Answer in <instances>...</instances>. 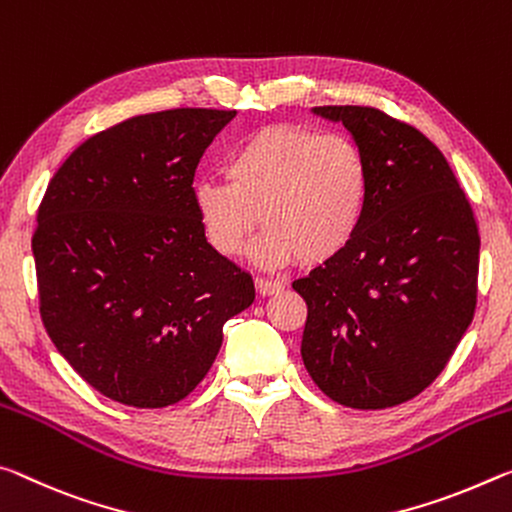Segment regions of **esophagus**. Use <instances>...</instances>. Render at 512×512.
Segmentation results:
<instances>
[{"mask_svg":"<svg viewBox=\"0 0 512 512\" xmlns=\"http://www.w3.org/2000/svg\"><path fill=\"white\" fill-rule=\"evenodd\" d=\"M256 290L261 292L263 297L267 295H276V292L283 290V283L272 281V279H256Z\"/></svg>","mask_w":512,"mask_h":512,"instance_id":"34e87169","label":"esophagus"}]
</instances>
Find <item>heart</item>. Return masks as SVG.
I'll use <instances>...</instances> for the list:
<instances>
[{"label":"heart","instance_id":"1","mask_svg":"<svg viewBox=\"0 0 512 512\" xmlns=\"http://www.w3.org/2000/svg\"><path fill=\"white\" fill-rule=\"evenodd\" d=\"M226 181H199L192 208L220 256H236L261 217L251 256L261 265H322L340 256L365 220L370 165L356 140L308 127L251 133L224 161Z\"/></svg>","mask_w":512,"mask_h":512}]
</instances>
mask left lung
Listing matches in <instances>:
<instances>
[{
  "label": "left lung",
  "mask_w": 512,
  "mask_h": 512,
  "mask_svg": "<svg viewBox=\"0 0 512 512\" xmlns=\"http://www.w3.org/2000/svg\"><path fill=\"white\" fill-rule=\"evenodd\" d=\"M342 122L370 165L354 242L292 283L308 317L301 358L326 397L390 408L438 379L476 308L479 226L447 158L410 124L372 106H317Z\"/></svg>",
  "instance_id": "obj_1"
}]
</instances>
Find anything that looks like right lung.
Returning a JSON list of instances; mask_svg holds the SVG:
<instances>
[{"mask_svg": "<svg viewBox=\"0 0 512 512\" xmlns=\"http://www.w3.org/2000/svg\"><path fill=\"white\" fill-rule=\"evenodd\" d=\"M236 111L129 117L79 145L38 206L40 317L83 381L133 408L188 397L251 276L208 245L192 208L206 147Z\"/></svg>", "mask_w": 512, "mask_h": 512, "instance_id": "obj_1", "label": "right lung"}]
</instances>
